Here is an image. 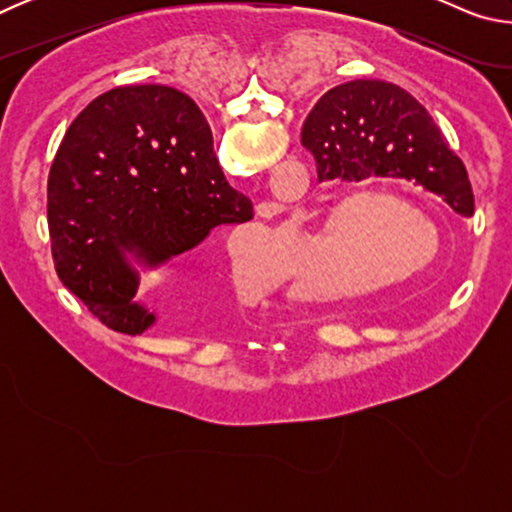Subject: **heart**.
<instances>
[{
	"label": "heart",
	"instance_id": "1",
	"mask_svg": "<svg viewBox=\"0 0 512 512\" xmlns=\"http://www.w3.org/2000/svg\"><path fill=\"white\" fill-rule=\"evenodd\" d=\"M384 220L405 224H424L430 232L396 229L389 233L382 247L386 269L367 264L365 253L374 240L378 225ZM302 239L320 248H339L343 257V273L336 282V293L381 291L397 282H411L427 275L440 257V232L436 223L415 212V207L402 196L384 189H361L341 196L318 216L314 228L302 232ZM232 273L255 289H268L275 284V271L266 255L255 248H239L232 253Z\"/></svg>",
	"mask_w": 512,
	"mask_h": 512
}]
</instances>
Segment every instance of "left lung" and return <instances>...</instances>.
Masks as SVG:
<instances>
[{
  "label": "left lung",
  "instance_id": "obj_1",
  "mask_svg": "<svg viewBox=\"0 0 512 512\" xmlns=\"http://www.w3.org/2000/svg\"><path fill=\"white\" fill-rule=\"evenodd\" d=\"M302 146L314 153L318 180L406 178L456 214H474L465 164L427 108L395 83L357 79L325 92L302 126Z\"/></svg>",
  "mask_w": 512,
  "mask_h": 512
}]
</instances>
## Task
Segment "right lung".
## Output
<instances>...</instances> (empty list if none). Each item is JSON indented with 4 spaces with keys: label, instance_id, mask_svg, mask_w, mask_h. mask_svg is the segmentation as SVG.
I'll return each mask as SVG.
<instances>
[{
    "label": "right lung",
    "instance_id": "right-lung-1",
    "mask_svg": "<svg viewBox=\"0 0 512 512\" xmlns=\"http://www.w3.org/2000/svg\"><path fill=\"white\" fill-rule=\"evenodd\" d=\"M253 219L225 180L196 103L169 85H124L88 103L49 171L47 223L60 282L121 334L158 323L135 300L140 273Z\"/></svg>",
    "mask_w": 512,
    "mask_h": 512
}]
</instances>
